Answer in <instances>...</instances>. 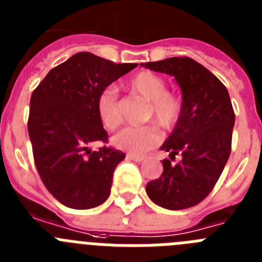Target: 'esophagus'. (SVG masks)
<instances>
[{
  "instance_id": "1",
  "label": "esophagus",
  "mask_w": 262,
  "mask_h": 262,
  "mask_svg": "<svg viewBox=\"0 0 262 262\" xmlns=\"http://www.w3.org/2000/svg\"><path fill=\"white\" fill-rule=\"evenodd\" d=\"M127 159L129 160H134V161H143L144 160V156H142V155H135V154H128L127 155Z\"/></svg>"
}]
</instances>
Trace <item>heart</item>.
I'll return each mask as SVG.
<instances>
[{
	"instance_id": "heart-1",
	"label": "heart",
	"mask_w": 262,
	"mask_h": 262,
	"mask_svg": "<svg viewBox=\"0 0 262 262\" xmlns=\"http://www.w3.org/2000/svg\"><path fill=\"white\" fill-rule=\"evenodd\" d=\"M134 94L148 101L145 120L154 122L143 127H126L113 138V144L122 151L144 154L156 147L161 140V131L157 124L166 131H172L181 119L182 99L169 92L166 81L152 72L136 73L127 82ZM96 111L99 122L108 131H114L122 124V111L114 88H105L99 92L96 101ZM157 124L155 125L154 123Z\"/></svg>"
}]
</instances>
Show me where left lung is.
<instances>
[{"instance_id":"left-lung-1","label":"left lung","mask_w":262,"mask_h":262,"mask_svg":"<svg viewBox=\"0 0 262 262\" xmlns=\"http://www.w3.org/2000/svg\"><path fill=\"white\" fill-rule=\"evenodd\" d=\"M152 71L174 76L182 90V115L161 151L163 174L147 184L156 205L184 210L211 193L231 154L235 111L228 90L219 78L191 57H169L143 64ZM176 156H181L173 163Z\"/></svg>"}]
</instances>
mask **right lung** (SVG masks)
<instances>
[{"mask_svg":"<svg viewBox=\"0 0 262 262\" xmlns=\"http://www.w3.org/2000/svg\"><path fill=\"white\" fill-rule=\"evenodd\" d=\"M138 64L102 59L80 52L48 72L30 99L27 129L41 181L60 203L92 209L107 200L113 174L126 157L106 145L108 135L99 122V92ZM104 145L98 151L89 147Z\"/></svg>","mask_w":262,"mask_h":262,"instance_id":"add662e5","label":"right lung"}]
</instances>
